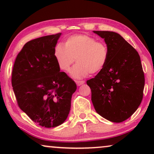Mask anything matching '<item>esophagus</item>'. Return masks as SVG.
<instances>
[{"instance_id":"1","label":"esophagus","mask_w":154,"mask_h":154,"mask_svg":"<svg viewBox=\"0 0 154 154\" xmlns=\"http://www.w3.org/2000/svg\"><path fill=\"white\" fill-rule=\"evenodd\" d=\"M84 83H85V81H75V83H76V85L78 86L83 85Z\"/></svg>"}]
</instances>
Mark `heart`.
Wrapping results in <instances>:
<instances>
[{
    "label": "heart",
    "instance_id": "obj_1",
    "mask_svg": "<svg viewBox=\"0 0 154 154\" xmlns=\"http://www.w3.org/2000/svg\"><path fill=\"white\" fill-rule=\"evenodd\" d=\"M54 56L61 70L69 71L75 60L77 64L71 71L76 79L100 73L104 68L109 57L108 48L103 42L86 34L73 35L56 45Z\"/></svg>",
    "mask_w": 154,
    "mask_h": 154
}]
</instances>
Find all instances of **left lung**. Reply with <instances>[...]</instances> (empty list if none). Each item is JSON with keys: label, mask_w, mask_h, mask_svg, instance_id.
Segmentation results:
<instances>
[{"label": "left lung", "mask_w": 154, "mask_h": 154, "mask_svg": "<svg viewBox=\"0 0 154 154\" xmlns=\"http://www.w3.org/2000/svg\"><path fill=\"white\" fill-rule=\"evenodd\" d=\"M104 39L109 51L104 68L87 81L97 113L113 123H121L138 109L143 98L144 74L137 50L113 31H93Z\"/></svg>", "instance_id": "left-lung-1"}]
</instances>
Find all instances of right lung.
<instances>
[{"mask_svg": "<svg viewBox=\"0 0 154 154\" xmlns=\"http://www.w3.org/2000/svg\"><path fill=\"white\" fill-rule=\"evenodd\" d=\"M62 33L27 42L17 56L12 85L20 108L39 125L54 128L66 121L76 84L60 72L54 49Z\"/></svg>", "mask_w": 154, "mask_h": 154, "instance_id": "add662e5", "label": "right lung"}]
</instances>
